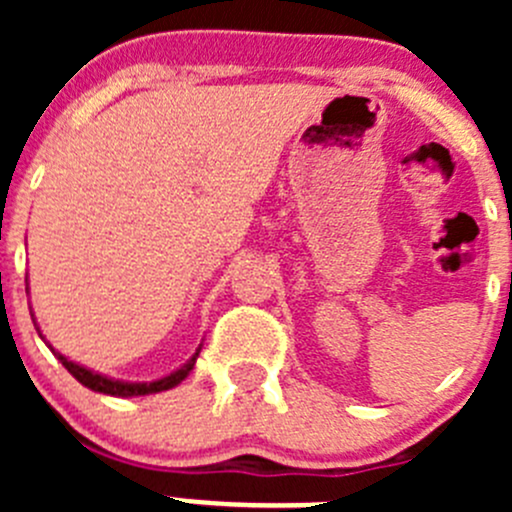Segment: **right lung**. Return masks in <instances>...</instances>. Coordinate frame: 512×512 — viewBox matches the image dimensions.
I'll use <instances>...</instances> for the list:
<instances>
[{
  "label": "right lung",
  "mask_w": 512,
  "mask_h": 512,
  "mask_svg": "<svg viewBox=\"0 0 512 512\" xmlns=\"http://www.w3.org/2000/svg\"><path fill=\"white\" fill-rule=\"evenodd\" d=\"M34 327H36V322H34ZM36 332H39V327H36ZM39 337H41V332H39ZM44 339V337H41ZM46 342V339H44ZM49 344V342H46ZM49 349L51 352H54V347H51L49 344ZM56 354V359L61 361V364L66 366V369H69V374L74 376L76 381H79V384H84L86 389H91V391H98V394H108V396H123V399H128V396H146V394H158V391H168V389H173V386H178L180 381L185 379V376L190 374V371H193V366H195V359H198V354H200V349L198 352H195L193 356H190L188 359V364H183L180 366L178 371H173V374H168V376H163V379H158V381H146V384H131V381H118V379H108V376H103V374H96V371H91V369H86V366H79V364H74V361H69L66 359L64 354H59V352H54Z\"/></svg>",
  "instance_id": "1"
}]
</instances>
